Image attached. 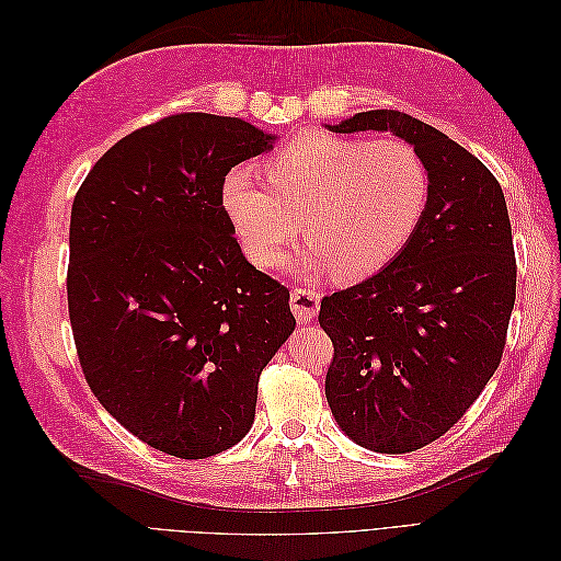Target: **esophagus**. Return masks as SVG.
<instances>
[{"mask_svg":"<svg viewBox=\"0 0 561 561\" xmlns=\"http://www.w3.org/2000/svg\"><path fill=\"white\" fill-rule=\"evenodd\" d=\"M290 307L297 320L309 322L318 316L320 309V293L318 290H309V287H295L290 295Z\"/></svg>","mask_w":561,"mask_h":561,"instance_id":"obj_1","label":"esophagus"}]
</instances>
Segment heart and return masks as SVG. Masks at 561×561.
Segmentation results:
<instances>
[{
    "label": "heart",
    "instance_id": "b5f03b06",
    "mask_svg": "<svg viewBox=\"0 0 561 561\" xmlns=\"http://www.w3.org/2000/svg\"><path fill=\"white\" fill-rule=\"evenodd\" d=\"M231 168L222 206L248 257L276 266L301 231L313 241L311 268L336 278L377 274L412 241L431 198V173L419 149L396 138L301 133L262 163Z\"/></svg>",
    "mask_w": 561,
    "mask_h": 561
}]
</instances>
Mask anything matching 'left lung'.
Listing matches in <instances>:
<instances>
[{
	"label": "left lung",
	"instance_id": "1",
	"mask_svg": "<svg viewBox=\"0 0 561 561\" xmlns=\"http://www.w3.org/2000/svg\"><path fill=\"white\" fill-rule=\"evenodd\" d=\"M330 130L396 133L431 173L412 241L379 274L322 297L318 313L339 426L371 451H416L470 410L503 358L517 290L505 196L478 157L404 112L369 110Z\"/></svg>",
	"mask_w": 561,
	"mask_h": 561
}]
</instances>
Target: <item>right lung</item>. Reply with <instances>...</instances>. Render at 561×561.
<instances>
[{"mask_svg":"<svg viewBox=\"0 0 561 561\" xmlns=\"http://www.w3.org/2000/svg\"><path fill=\"white\" fill-rule=\"evenodd\" d=\"M274 135L182 112L133 130L81 182L67 309L100 404L142 443L208 458L241 443L262 369L295 330L290 290L233 239L222 182Z\"/></svg>","mask_w":561,"mask_h":561,"instance_id":"right-lung-1","label":"right lung"}]
</instances>
